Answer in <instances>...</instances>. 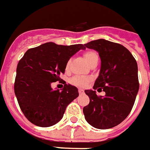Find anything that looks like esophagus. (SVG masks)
Masks as SVG:
<instances>
[{
    "instance_id": "esophagus-1",
    "label": "esophagus",
    "mask_w": 150,
    "mask_h": 150,
    "mask_svg": "<svg viewBox=\"0 0 150 150\" xmlns=\"http://www.w3.org/2000/svg\"><path fill=\"white\" fill-rule=\"evenodd\" d=\"M79 93H83V90L82 89V88H79Z\"/></svg>"
}]
</instances>
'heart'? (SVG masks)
<instances>
[{
  "label": "heart",
  "mask_w": 150,
  "mask_h": 150,
  "mask_svg": "<svg viewBox=\"0 0 150 150\" xmlns=\"http://www.w3.org/2000/svg\"><path fill=\"white\" fill-rule=\"evenodd\" d=\"M84 58L86 60V62H88V64L89 65L92 62H93L94 60L98 59V55L97 53L96 52L94 51H87L85 52L84 54ZM69 67H70V61H68L66 64V71L69 70ZM89 79L88 77H85V76H74L73 78H71V82L72 84H74L75 86H78V87H84L87 85V83H88Z\"/></svg>",
  "instance_id": "heart-1"
}]
</instances>
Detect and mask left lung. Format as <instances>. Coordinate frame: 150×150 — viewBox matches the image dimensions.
I'll return each mask as SVG.
<instances>
[{"instance_id": "8db88e82", "label": "left lung", "mask_w": 150, "mask_h": 150, "mask_svg": "<svg viewBox=\"0 0 150 150\" xmlns=\"http://www.w3.org/2000/svg\"><path fill=\"white\" fill-rule=\"evenodd\" d=\"M98 52L101 59L99 75L93 90H84L89 103L83 108L85 120L97 129L112 128L122 122L131 112L139 91L136 61L124 46L105 39L84 44ZM95 89L104 91L98 96Z\"/></svg>"}]
</instances>
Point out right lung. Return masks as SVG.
Here are the masks:
<instances>
[{"mask_svg": "<svg viewBox=\"0 0 150 150\" xmlns=\"http://www.w3.org/2000/svg\"><path fill=\"white\" fill-rule=\"evenodd\" d=\"M83 44L57 45L54 42L30 48L20 59L16 69L15 93L21 111L30 122L48 127L61 121L66 108L79 96L78 88L65 84L62 91L51 84L60 80L66 64Z\"/></svg>", "mask_w": 150, "mask_h": 150, "instance_id": "add662e5", "label": "right lung"}]
</instances>
